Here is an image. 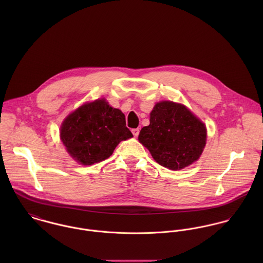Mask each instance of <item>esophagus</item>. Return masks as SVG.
I'll use <instances>...</instances> for the list:
<instances>
[{
  "label": "esophagus",
  "mask_w": 263,
  "mask_h": 263,
  "mask_svg": "<svg viewBox=\"0 0 263 263\" xmlns=\"http://www.w3.org/2000/svg\"><path fill=\"white\" fill-rule=\"evenodd\" d=\"M132 133H133V135H134L135 137H138L139 134H140V129H139V128H133V129H132Z\"/></svg>",
  "instance_id": "obj_1"
}]
</instances>
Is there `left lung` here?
I'll list each match as a JSON object with an SVG mask.
<instances>
[{
  "label": "left lung",
  "instance_id": "8db88e82",
  "mask_svg": "<svg viewBox=\"0 0 263 263\" xmlns=\"http://www.w3.org/2000/svg\"><path fill=\"white\" fill-rule=\"evenodd\" d=\"M139 141L158 164L181 170L200 157L206 142V128L186 106L161 101L150 113V124L141 129Z\"/></svg>",
  "mask_w": 263,
  "mask_h": 263
}]
</instances>
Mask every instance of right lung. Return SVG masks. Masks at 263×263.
<instances>
[{
    "instance_id": "obj_1",
    "label": "right lung",
    "mask_w": 263,
    "mask_h": 263,
    "mask_svg": "<svg viewBox=\"0 0 263 263\" xmlns=\"http://www.w3.org/2000/svg\"><path fill=\"white\" fill-rule=\"evenodd\" d=\"M60 133L67 152L86 166L109 158L121 141L133 137L124 114L105 99L85 103L69 114Z\"/></svg>"
}]
</instances>
